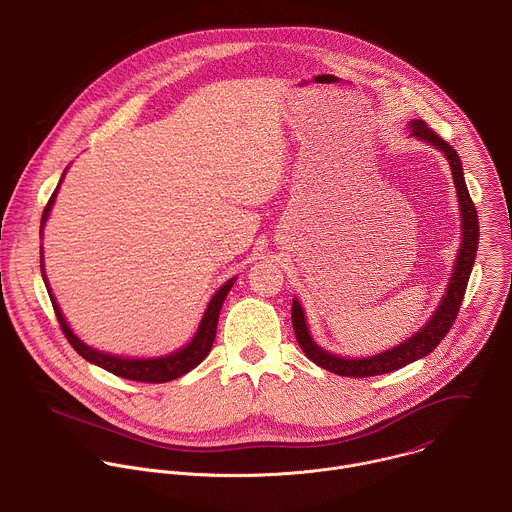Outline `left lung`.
I'll use <instances>...</instances> for the list:
<instances>
[{
  "instance_id": "obj_1",
  "label": "left lung",
  "mask_w": 512,
  "mask_h": 512,
  "mask_svg": "<svg viewBox=\"0 0 512 512\" xmlns=\"http://www.w3.org/2000/svg\"><path fill=\"white\" fill-rule=\"evenodd\" d=\"M411 133L415 137L435 145L437 149H441L451 163V171H453V179H455V187H457V195H459V203H461V215H463V243H461L459 259L455 265V273L451 277V283H449L443 303L439 305L437 313L427 323V327L421 329L415 337L401 343L399 347L385 351L377 357H369V359H341V357L329 355L327 351L317 347L307 331L305 315H303L299 301H293L291 321H293V331H295L299 347L315 365H319L321 369H327L335 375H341V377L363 379V377L385 375V373H393L401 367H407L409 363H413L417 359L427 357L451 331V327L459 315V309L463 305L467 283H469V277H471V271L475 265L477 247H479V215H477L475 203L469 195V189H467V183L463 177V165H461L459 153L443 137H439L435 133V129H431L427 125V121H421V119L413 121Z\"/></svg>"
}]
</instances>
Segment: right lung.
Instances as JSON below:
<instances>
[{"instance_id":"obj_1","label":"right lung","mask_w":512,"mask_h":512,"mask_svg":"<svg viewBox=\"0 0 512 512\" xmlns=\"http://www.w3.org/2000/svg\"><path fill=\"white\" fill-rule=\"evenodd\" d=\"M61 183V181H59ZM53 199H55V191L53 195L49 197L45 209H43V215H41V225L45 223L49 211H51V205H53ZM41 269H43V263H41ZM43 275V281H45V287H47V293H49V299H51V305H53V311H55V317L59 321V327L65 335V339L69 341V345L89 363L121 377V379H129V381H137V383H167V381H173L185 373H189L191 369H195L211 351L213 347V341H215V333H217V321H219V311L223 307V301L227 297V293L231 291L235 279H229L211 299L203 319H201V325L193 337V341L183 347L181 351L177 353H171L167 357H159V359H123V357H115V355H105L101 351H95L91 347H87L85 343H81L73 333L71 329L67 327L51 291H49V285H47V279H45V273Z\"/></svg>"}]
</instances>
